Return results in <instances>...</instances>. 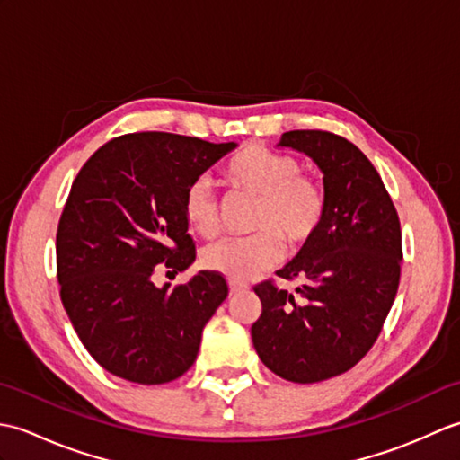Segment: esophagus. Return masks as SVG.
<instances>
[{"mask_svg":"<svg viewBox=\"0 0 460 460\" xmlns=\"http://www.w3.org/2000/svg\"><path fill=\"white\" fill-rule=\"evenodd\" d=\"M249 287L245 285V282H239V280H229V290L231 295H237V292H245Z\"/></svg>","mask_w":460,"mask_h":460,"instance_id":"34e87169","label":"esophagus"}]
</instances>
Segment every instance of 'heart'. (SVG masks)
Masks as SVG:
<instances>
[{"instance_id":"1","label":"heart","mask_w":460,"mask_h":460,"mask_svg":"<svg viewBox=\"0 0 460 460\" xmlns=\"http://www.w3.org/2000/svg\"><path fill=\"white\" fill-rule=\"evenodd\" d=\"M229 185L255 199L249 229L255 235L225 239L203 251L209 270L245 280L269 270L282 259V243L290 251L306 247L326 217V193L302 173V164L290 154L247 146L225 168ZM183 213L199 237L211 239L219 231V201L209 178H198L183 195Z\"/></svg>"}]
</instances>
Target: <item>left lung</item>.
<instances>
[{
    "label": "left lung",
    "instance_id": "obj_1",
    "mask_svg": "<svg viewBox=\"0 0 460 460\" xmlns=\"http://www.w3.org/2000/svg\"><path fill=\"white\" fill-rule=\"evenodd\" d=\"M292 148L324 173L326 217L280 279L255 287L262 312L251 326L262 364L282 379L316 384L354 367L376 344L402 275V227L384 181L364 152L338 134L290 130Z\"/></svg>",
    "mask_w": 460,
    "mask_h": 460
}]
</instances>
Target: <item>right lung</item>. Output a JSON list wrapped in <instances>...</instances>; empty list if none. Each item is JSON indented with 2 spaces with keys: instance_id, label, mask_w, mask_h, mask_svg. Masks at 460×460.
I'll list each match as a JSON object with an SVG mask.
<instances>
[{
  "instance_id": "add662e5",
  "label": "right lung",
  "mask_w": 460,
  "mask_h": 460,
  "mask_svg": "<svg viewBox=\"0 0 460 460\" xmlns=\"http://www.w3.org/2000/svg\"><path fill=\"white\" fill-rule=\"evenodd\" d=\"M235 148L168 132L124 134L75 178L57 229V279L83 346L112 376L168 384L198 358L227 282L199 270L185 285L160 288L152 277L195 261L185 190Z\"/></svg>"
}]
</instances>
